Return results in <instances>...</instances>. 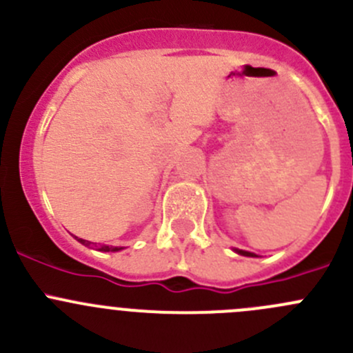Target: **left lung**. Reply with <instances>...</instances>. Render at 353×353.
Returning a JSON list of instances; mask_svg holds the SVG:
<instances>
[{"label":"left lung","mask_w":353,"mask_h":353,"mask_svg":"<svg viewBox=\"0 0 353 353\" xmlns=\"http://www.w3.org/2000/svg\"><path fill=\"white\" fill-rule=\"evenodd\" d=\"M237 254H243V256H251V258H254V252H249V251H243V249H236Z\"/></svg>","instance_id":"obj_1"}]
</instances>
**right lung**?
<instances>
[{
  "mask_svg": "<svg viewBox=\"0 0 353 353\" xmlns=\"http://www.w3.org/2000/svg\"><path fill=\"white\" fill-rule=\"evenodd\" d=\"M83 245H90V244H95V243H90V241H85V239H78ZM123 248H117V245H105L102 244L101 248H99V251H104V252H116V251H121Z\"/></svg>",
  "mask_w": 353,
  "mask_h": 353,
  "instance_id": "obj_1",
  "label": "right lung"
}]
</instances>
